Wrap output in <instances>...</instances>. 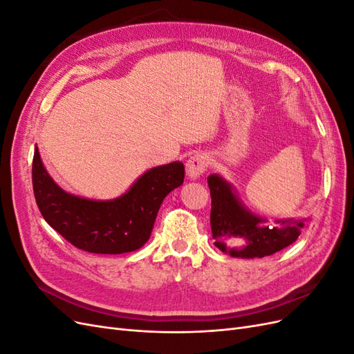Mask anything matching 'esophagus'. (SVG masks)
Masks as SVG:
<instances>
[{
	"label": "esophagus",
	"mask_w": 354,
	"mask_h": 354,
	"mask_svg": "<svg viewBox=\"0 0 354 354\" xmlns=\"http://www.w3.org/2000/svg\"><path fill=\"white\" fill-rule=\"evenodd\" d=\"M209 164V158L207 153H196L190 156L186 164V173L189 178H198L205 173Z\"/></svg>",
	"instance_id": "1"
}]
</instances>
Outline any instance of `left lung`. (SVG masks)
<instances>
[{"instance_id": "left-lung-1", "label": "left lung", "mask_w": 354, "mask_h": 354, "mask_svg": "<svg viewBox=\"0 0 354 354\" xmlns=\"http://www.w3.org/2000/svg\"><path fill=\"white\" fill-rule=\"evenodd\" d=\"M211 192V230L214 245L234 259H263L294 243L304 220H276L257 216L245 207L236 190L218 174L208 176Z\"/></svg>"}]
</instances>
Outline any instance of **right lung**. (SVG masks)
<instances>
[{
  "label": "right lung",
  "instance_id": "add662e5",
  "mask_svg": "<svg viewBox=\"0 0 354 354\" xmlns=\"http://www.w3.org/2000/svg\"><path fill=\"white\" fill-rule=\"evenodd\" d=\"M183 181L185 165L174 160L147 169L121 196L95 201L63 190L47 173L38 147L32 162V186L42 217L73 246L93 254L140 250L151 238L160 203Z\"/></svg>",
  "mask_w": 354,
  "mask_h": 354
}]
</instances>
